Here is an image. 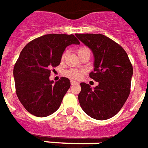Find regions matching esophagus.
Returning <instances> with one entry per match:
<instances>
[{"label":"esophagus","instance_id":"obj_1","mask_svg":"<svg viewBox=\"0 0 148 148\" xmlns=\"http://www.w3.org/2000/svg\"><path fill=\"white\" fill-rule=\"evenodd\" d=\"M71 85H74V84H76V82H74V81H71Z\"/></svg>","mask_w":148,"mask_h":148}]
</instances>
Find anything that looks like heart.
<instances>
[{"label": "heart", "instance_id": "heart-1", "mask_svg": "<svg viewBox=\"0 0 148 148\" xmlns=\"http://www.w3.org/2000/svg\"><path fill=\"white\" fill-rule=\"evenodd\" d=\"M85 50H88V49L86 48H80L78 50H77V53L78 55L81 54L82 52H83ZM66 56V52H64L63 54V56L62 58L64 59ZM84 71L82 70H80V69H70V70H67V71L65 72V74L68 77H70L71 79L73 80H78L80 79L81 77H82V74Z\"/></svg>", "mask_w": 148, "mask_h": 148}]
</instances>
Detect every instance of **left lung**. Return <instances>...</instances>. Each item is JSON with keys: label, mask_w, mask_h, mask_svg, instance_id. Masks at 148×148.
I'll return each mask as SVG.
<instances>
[{"label": "left lung", "mask_w": 148, "mask_h": 148, "mask_svg": "<svg viewBox=\"0 0 148 148\" xmlns=\"http://www.w3.org/2000/svg\"><path fill=\"white\" fill-rule=\"evenodd\" d=\"M94 56L89 77L99 83L92 88L82 82L78 94L81 108L96 120L110 119L121 110L130 92L132 66L122 47L103 34H76Z\"/></svg>", "instance_id": "left-lung-1"}]
</instances>
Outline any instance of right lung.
I'll list each match as a JSON object with an SVG mask.
<instances>
[{
	"instance_id": "1",
	"label": "right lung",
	"mask_w": 148,
	"mask_h": 148,
	"mask_svg": "<svg viewBox=\"0 0 148 148\" xmlns=\"http://www.w3.org/2000/svg\"><path fill=\"white\" fill-rule=\"evenodd\" d=\"M79 44L73 34H50L31 40L24 47L15 64L13 75L17 96L28 112L42 118L59 109L71 82L61 77L54 83L49 79V69L60 65L66 47Z\"/></svg>"
}]
</instances>
